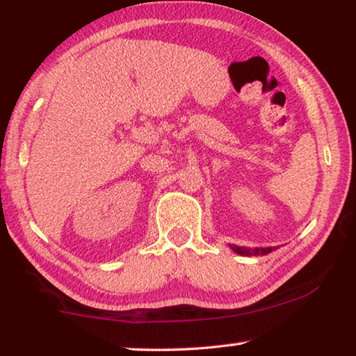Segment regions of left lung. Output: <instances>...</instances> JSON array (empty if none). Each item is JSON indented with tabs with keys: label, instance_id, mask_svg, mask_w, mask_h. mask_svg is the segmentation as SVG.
Segmentation results:
<instances>
[{
	"label": "left lung",
	"instance_id": "obj_1",
	"mask_svg": "<svg viewBox=\"0 0 356 356\" xmlns=\"http://www.w3.org/2000/svg\"><path fill=\"white\" fill-rule=\"evenodd\" d=\"M231 248L238 252V254H243V256H251V254H268V252H272V248H265V250H248V248H243V246H237V245H231Z\"/></svg>",
	"mask_w": 356,
	"mask_h": 356
}]
</instances>
